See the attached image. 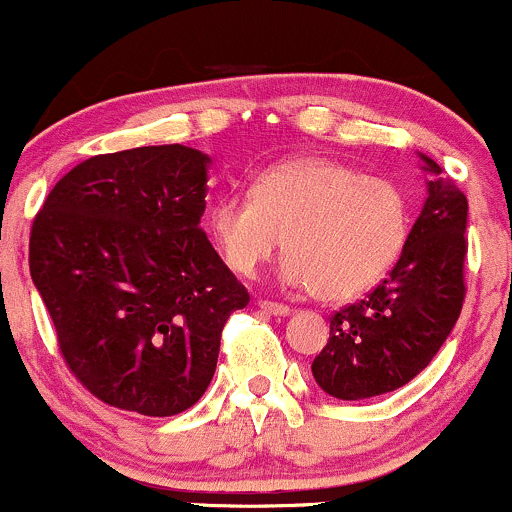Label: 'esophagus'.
Wrapping results in <instances>:
<instances>
[{"instance_id":"esophagus-1","label":"esophagus","mask_w":512,"mask_h":512,"mask_svg":"<svg viewBox=\"0 0 512 512\" xmlns=\"http://www.w3.org/2000/svg\"><path fill=\"white\" fill-rule=\"evenodd\" d=\"M260 308L264 310V313H269V315H289L291 313L289 305L276 303V301H260Z\"/></svg>"}]
</instances>
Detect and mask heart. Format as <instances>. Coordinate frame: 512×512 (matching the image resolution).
Segmentation results:
<instances>
[{
  "label": "heart",
  "mask_w": 512,
  "mask_h": 512,
  "mask_svg": "<svg viewBox=\"0 0 512 512\" xmlns=\"http://www.w3.org/2000/svg\"><path fill=\"white\" fill-rule=\"evenodd\" d=\"M207 228L223 262L240 276H255L286 238V284L308 286L322 301H346L395 267L411 209L395 180L303 156L264 168L250 195L216 199Z\"/></svg>",
  "instance_id": "b5f03b06"
}]
</instances>
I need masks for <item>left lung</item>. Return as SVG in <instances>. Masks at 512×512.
Returning <instances> with one entry per match:
<instances>
[{
  "mask_svg": "<svg viewBox=\"0 0 512 512\" xmlns=\"http://www.w3.org/2000/svg\"><path fill=\"white\" fill-rule=\"evenodd\" d=\"M428 199L402 257L363 301L330 317L313 375L327 395L368 399L424 370L460 317L467 257V197L433 158L419 154Z\"/></svg>",
  "mask_w": 512,
  "mask_h": 512,
  "instance_id": "obj_1",
  "label": "left lung"
}]
</instances>
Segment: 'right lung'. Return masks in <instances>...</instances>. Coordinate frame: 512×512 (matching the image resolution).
Segmentation results:
<instances>
[{"label":"right lung","mask_w":512,"mask_h":512,"mask_svg":"<svg viewBox=\"0 0 512 512\" xmlns=\"http://www.w3.org/2000/svg\"><path fill=\"white\" fill-rule=\"evenodd\" d=\"M209 156L182 144L86 158L35 214L33 284L74 378L110 407L173 416L204 395L250 293L199 228Z\"/></svg>","instance_id":"obj_1"}]
</instances>
